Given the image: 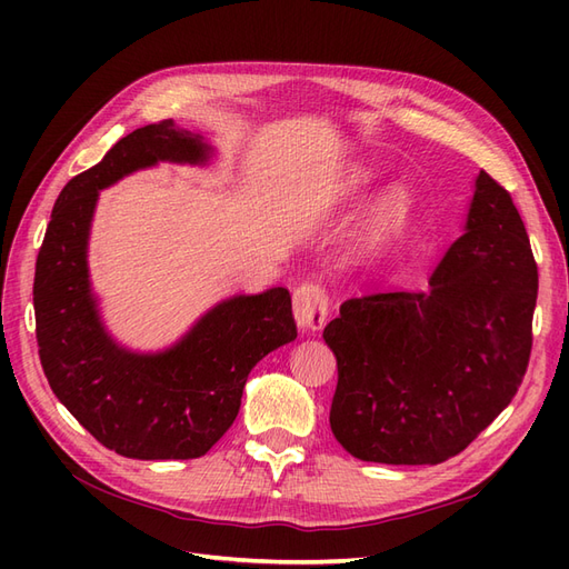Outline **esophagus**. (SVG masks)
<instances>
[{
  "label": "esophagus",
  "instance_id": "34e87169",
  "mask_svg": "<svg viewBox=\"0 0 569 569\" xmlns=\"http://www.w3.org/2000/svg\"><path fill=\"white\" fill-rule=\"evenodd\" d=\"M330 311V299L320 282L308 280L295 289V318L299 330L303 332H318L327 320Z\"/></svg>",
  "mask_w": 569,
  "mask_h": 569
}]
</instances>
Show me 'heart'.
I'll use <instances>...</instances> for the list:
<instances>
[{"mask_svg":"<svg viewBox=\"0 0 569 569\" xmlns=\"http://www.w3.org/2000/svg\"><path fill=\"white\" fill-rule=\"evenodd\" d=\"M406 194L403 192H393V194H389V199L385 201V218L387 220H391V218H396L399 216L403 209H406Z\"/></svg>","mask_w":569,"mask_h":569,"instance_id":"obj_1","label":"heart"}]
</instances>
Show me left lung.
Wrapping results in <instances>:
<instances>
[{"mask_svg": "<svg viewBox=\"0 0 569 569\" xmlns=\"http://www.w3.org/2000/svg\"><path fill=\"white\" fill-rule=\"evenodd\" d=\"M429 295L375 289L325 327L337 356L330 427L353 458L437 465L518 393L531 353L539 270L506 187L481 170L465 234Z\"/></svg>", "mask_w": 569, "mask_h": 569, "instance_id": "left-lung-1", "label": "left lung"}]
</instances>
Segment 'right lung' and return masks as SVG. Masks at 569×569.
<instances>
[{
	"label": "right lung",
	"instance_id": "obj_1",
	"mask_svg": "<svg viewBox=\"0 0 569 569\" xmlns=\"http://www.w3.org/2000/svg\"><path fill=\"white\" fill-rule=\"evenodd\" d=\"M201 134L161 120L118 140L68 180L36 263V335L47 382L107 449L137 460L199 458L234 422L251 368L297 339L284 287L211 308L176 347L137 353L109 337L88 274V237L99 189L159 161L203 163Z\"/></svg>",
	"mask_w": 569,
	"mask_h": 569
}]
</instances>
